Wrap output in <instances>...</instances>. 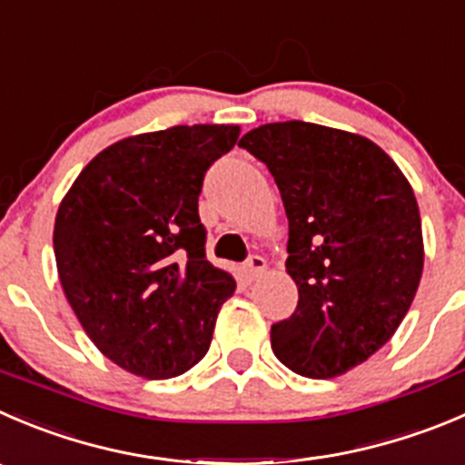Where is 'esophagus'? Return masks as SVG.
<instances>
[{
    "mask_svg": "<svg viewBox=\"0 0 465 465\" xmlns=\"http://www.w3.org/2000/svg\"><path fill=\"white\" fill-rule=\"evenodd\" d=\"M265 270V259L263 256H250V259L245 261V265H242V272H245V279L247 282H254L259 274H263Z\"/></svg>",
    "mask_w": 465,
    "mask_h": 465,
    "instance_id": "1",
    "label": "esophagus"
}]
</instances>
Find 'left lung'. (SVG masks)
Here are the masks:
<instances>
[{
    "mask_svg": "<svg viewBox=\"0 0 465 465\" xmlns=\"http://www.w3.org/2000/svg\"><path fill=\"white\" fill-rule=\"evenodd\" d=\"M238 147L268 165L288 218L286 270L297 309L270 329L286 368L327 380L389 342L422 274L411 186L368 138L322 124L272 123Z\"/></svg>",
    "mask_w": 465,
    "mask_h": 465,
    "instance_id": "1",
    "label": "left lung"
}]
</instances>
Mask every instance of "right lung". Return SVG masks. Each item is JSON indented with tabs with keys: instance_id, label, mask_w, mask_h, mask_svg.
Here are the masks:
<instances>
[{
	"instance_id": "obj_1",
	"label": "right lung",
	"mask_w": 465,
	"mask_h": 465,
	"mask_svg": "<svg viewBox=\"0 0 465 465\" xmlns=\"http://www.w3.org/2000/svg\"><path fill=\"white\" fill-rule=\"evenodd\" d=\"M233 124H177L99 152L54 224L58 277L99 352L134 375L191 371L236 291L206 259L204 174L238 141Z\"/></svg>"
}]
</instances>
